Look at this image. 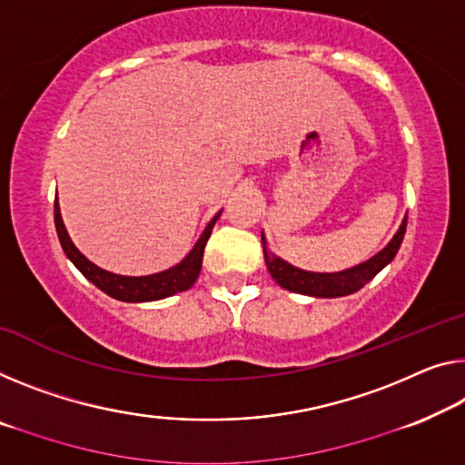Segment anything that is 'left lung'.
<instances>
[{"label":"left lung","instance_id":"left-lung-1","mask_svg":"<svg viewBox=\"0 0 465 465\" xmlns=\"http://www.w3.org/2000/svg\"><path fill=\"white\" fill-rule=\"evenodd\" d=\"M405 226L407 218H403L401 226L395 232V237L382 252H378L374 257H370L368 262L357 263L353 268L341 270V272H305V270H299L291 266L281 257L274 255L268 249L266 237L262 232V247H263V260H266V266L272 274L274 281L281 284L282 289L302 292V295H312V297H345L351 295V292L360 291L363 284L372 281V278L381 272V270L392 262V257L397 255L399 247H401V241L405 237Z\"/></svg>","mask_w":465,"mask_h":465}]
</instances>
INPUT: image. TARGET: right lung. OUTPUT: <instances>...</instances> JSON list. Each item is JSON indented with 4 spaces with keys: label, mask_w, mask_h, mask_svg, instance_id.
<instances>
[{
    "label": "right lung",
    "mask_w": 465,
    "mask_h": 465,
    "mask_svg": "<svg viewBox=\"0 0 465 465\" xmlns=\"http://www.w3.org/2000/svg\"><path fill=\"white\" fill-rule=\"evenodd\" d=\"M220 213L223 212H218L216 216L210 220V224L205 226V231L202 237H199V241L195 242V247L191 249L189 255L184 257L181 263H176V266L163 270V272H158V274L120 276V274H114V272H108V270H102L99 266H95V263L89 262L87 257L78 252L73 239L68 237L66 226H64V223H62L58 197H55V203H54L55 231H58L60 245L68 260L78 268V272L87 278L89 282L95 284L97 289H102L105 295L118 299V302H126V303L158 302V299L176 295V292L191 289L193 284H195L199 272H202L205 242H208L212 228H213V224H216V220L220 218Z\"/></svg>",
    "instance_id": "obj_1"
}]
</instances>
